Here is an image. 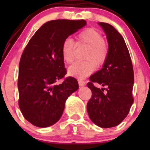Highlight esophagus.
<instances>
[{"instance_id":"1","label":"esophagus","mask_w":150,"mask_h":150,"mask_svg":"<svg viewBox=\"0 0 150 150\" xmlns=\"http://www.w3.org/2000/svg\"><path fill=\"white\" fill-rule=\"evenodd\" d=\"M78 83H79L80 86H84L86 85V82L81 79H78Z\"/></svg>"}]
</instances>
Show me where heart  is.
Here are the masks:
<instances>
[{
  "label": "heart",
  "mask_w": 150,
  "mask_h": 150,
  "mask_svg": "<svg viewBox=\"0 0 150 150\" xmlns=\"http://www.w3.org/2000/svg\"><path fill=\"white\" fill-rule=\"evenodd\" d=\"M77 43L88 46L86 54L87 61L76 62L69 68V75L82 79L94 72L97 66L104 64L108 55V46L100 32L93 28L84 29L77 35ZM75 43L67 38L62 46V57L67 64H71L75 59Z\"/></svg>",
  "instance_id": "b5f03b06"
}]
</instances>
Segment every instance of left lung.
<instances>
[{
  "mask_svg": "<svg viewBox=\"0 0 150 150\" xmlns=\"http://www.w3.org/2000/svg\"><path fill=\"white\" fill-rule=\"evenodd\" d=\"M108 40V55L100 70L89 78L87 86L92 92L87 103L91 120L102 128L119 125L128 115L134 103V69L123 38L111 25L100 22ZM99 83L104 88H96Z\"/></svg>",
  "mask_w": 150,
  "mask_h": 150,
  "instance_id": "8db88e82",
  "label": "left lung"
}]
</instances>
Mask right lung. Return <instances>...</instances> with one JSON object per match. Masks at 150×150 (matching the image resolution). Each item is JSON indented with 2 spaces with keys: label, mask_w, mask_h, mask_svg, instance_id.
I'll use <instances>...</instances> for the list:
<instances>
[{
  "label": "right lung",
  "mask_w": 150,
  "mask_h": 150,
  "mask_svg": "<svg viewBox=\"0 0 150 150\" xmlns=\"http://www.w3.org/2000/svg\"><path fill=\"white\" fill-rule=\"evenodd\" d=\"M86 25L83 19L49 21L24 49L19 66V106L33 125L45 128L56 123L62 115L66 99L78 90L75 78H64L67 69L61 49L63 42ZM62 78L61 84L55 83Z\"/></svg>",
  "instance_id": "1"
}]
</instances>
